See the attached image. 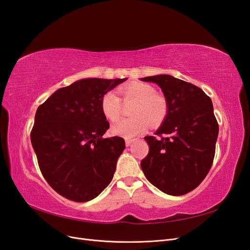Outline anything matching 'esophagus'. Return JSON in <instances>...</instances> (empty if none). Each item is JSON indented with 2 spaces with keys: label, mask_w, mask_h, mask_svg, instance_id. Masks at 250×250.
Wrapping results in <instances>:
<instances>
[{
  "label": "esophagus",
  "mask_w": 250,
  "mask_h": 250,
  "mask_svg": "<svg viewBox=\"0 0 250 250\" xmlns=\"http://www.w3.org/2000/svg\"><path fill=\"white\" fill-rule=\"evenodd\" d=\"M133 141H134V140H126V141H125V144H126V146H127V147H128V146H130V145H131V144L133 143Z\"/></svg>",
  "instance_id": "34e87169"
}]
</instances>
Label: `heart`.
<instances>
[{
	"instance_id": "1",
	"label": "heart",
	"mask_w": 250,
	"mask_h": 250,
	"mask_svg": "<svg viewBox=\"0 0 250 250\" xmlns=\"http://www.w3.org/2000/svg\"><path fill=\"white\" fill-rule=\"evenodd\" d=\"M123 102L129 104L134 102L130 108L129 119L121 120L111 126V133L116 137L133 139L147 130L151 126L161 125L169 112L167 99L150 84L143 82H133L119 89ZM101 111L107 120L115 122L122 111V102L115 92H107L101 98Z\"/></svg>"
}]
</instances>
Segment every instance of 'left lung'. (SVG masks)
I'll list each match as a JSON object with an SVG mask.
<instances>
[{
    "label": "left lung",
    "instance_id": "obj_1",
    "mask_svg": "<svg viewBox=\"0 0 250 250\" xmlns=\"http://www.w3.org/2000/svg\"><path fill=\"white\" fill-rule=\"evenodd\" d=\"M142 80L156 83L169 103L168 116L155 132L160 138H144L149 153L142 170L158 190L185 195L201 184L213 165L219 132L213 103L198 86L170 75Z\"/></svg>",
    "mask_w": 250,
    "mask_h": 250
}]
</instances>
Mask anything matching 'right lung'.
Wrapping results in <instances>:
<instances>
[{"label": "right lung", "instance_id": "add662e5", "mask_svg": "<svg viewBox=\"0 0 250 250\" xmlns=\"http://www.w3.org/2000/svg\"><path fill=\"white\" fill-rule=\"evenodd\" d=\"M126 79L78 80L57 89L36 110L30 137L41 172L66 199L92 200L113 177L125 141L102 138L109 123L100 102Z\"/></svg>", "mask_w": 250, "mask_h": 250}]
</instances>
